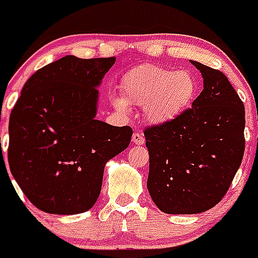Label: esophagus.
Segmentation results:
<instances>
[{
  "instance_id": "obj_1",
  "label": "esophagus",
  "mask_w": 258,
  "mask_h": 258,
  "mask_svg": "<svg viewBox=\"0 0 258 258\" xmlns=\"http://www.w3.org/2000/svg\"><path fill=\"white\" fill-rule=\"evenodd\" d=\"M132 142L134 145H143L145 143V137L141 133H134L133 137H132Z\"/></svg>"
}]
</instances>
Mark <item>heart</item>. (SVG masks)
I'll return each instance as SVG.
<instances>
[{"label":"heart","mask_w":258,"mask_h":258,"mask_svg":"<svg viewBox=\"0 0 258 258\" xmlns=\"http://www.w3.org/2000/svg\"><path fill=\"white\" fill-rule=\"evenodd\" d=\"M122 98L113 97L116 109L126 113L129 104L143 107L145 117L164 125L186 111L197 95V80L190 71H173L156 64L132 68L122 76Z\"/></svg>","instance_id":"heart-1"}]
</instances>
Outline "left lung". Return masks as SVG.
I'll return each instance as SVG.
<instances>
[{"instance_id": "8db88e82", "label": "left lung", "mask_w": 258, "mask_h": 258, "mask_svg": "<svg viewBox=\"0 0 258 258\" xmlns=\"http://www.w3.org/2000/svg\"><path fill=\"white\" fill-rule=\"evenodd\" d=\"M203 77L192 107L168 124L147 127V188L161 212L197 214L229 190L244 155L245 111L221 71L190 60Z\"/></svg>"}]
</instances>
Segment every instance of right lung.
I'll list each match as a JSON object with an SVG mask.
<instances>
[{
  "label": "right lung",
  "mask_w": 258,
  "mask_h": 258,
  "mask_svg": "<svg viewBox=\"0 0 258 258\" xmlns=\"http://www.w3.org/2000/svg\"><path fill=\"white\" fill-rule=\"evenodd\" d=\"M115 58L66 55L32 75L9 122V166L29 202L77 214L99 198L107 161L131 143V126L97 120L104 75Z\"/></svg>",
  "instance_id": "add662e5"
}]
</instances>
